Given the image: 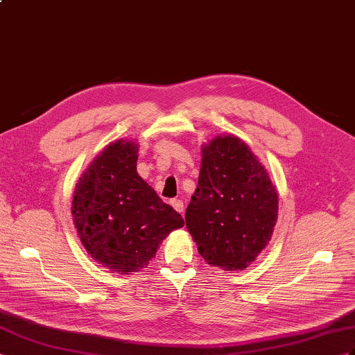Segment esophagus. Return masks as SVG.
Returning a JSON list of instances; mask_svg holds the SVG:
<instances>
[{
  "label": "esophagus",
  "instance_id": "34e87169",
  "mask_svg": "<svg viewBox=\"0 0 355 355\" xmlns=\"http://www.w3.org/2000/svg\"><path fill=\"white\" fill-rule=\"evenodd\" d=\"M171 205L174 207L178 213H183V210H184V204H183V201H181V199H172Z\"/></svg>",
  "mask_w": 355,
  "mask_h": 355
}]
</instances>
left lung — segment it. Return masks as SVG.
Wrapping results in <instances>:
<instances>
[{
    "instance_id": "left-lung-1",
    "label": "left lung",
    "mask_w": 355,
    "mask_h": 355,
    "mask_svg": "<svg viewBox=\"0 0 355 355\" xmlns=\"http://www.w3.org/2000/svg\"><path fill=\"white\" fill-rule=\"evenodd\" d=\"M277 204L266 168L248 145L235 136H217L202 148L186 226L208 264L243 270L271 239Z\"/></svg>"
}]
</instances>
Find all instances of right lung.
<instances>
[{
    "label": "right lung",
    "instance_id": "obj_1",
    "mask_svg": "<svg viewBox=\"0 0 355 355\" xmlns=\"http://www.w3.org/2000/svg\"><path fill=\"white\" fill-rule=\"evenodd\" d=\"M138 145L116 141L91 162L75 187L71 214L87 252L114 271L148 264L183 217L136 172Z\"/></svg>",
    "mask_w": 355,
    "mask_h": 355
}]
</instances>
